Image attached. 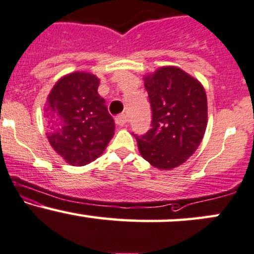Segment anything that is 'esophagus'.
<instances>
[{
    "label": "esophagus",
    "mask_w": 254,
    "mask_h": 254,
    "mask_svg": "<svg viewBox=\"0 0 254 254\" xmlns=\"http://www.w3.org/2000/svg\"><path fill=\"white\" fill-rule=\"evenodd\" d=\"M116 124L118 127H125L127 124V118L125 114H119V116L116 117Z\"/></svg>",
    "instance_id": "34e87169"
}]
</instances>
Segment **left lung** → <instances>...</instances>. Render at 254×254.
Returning a JSON list of instances; mask_svg holds the SVG:
<instances>
[{"instance_id":"1","label":"left lung","mask_w":254,"mask_h":254,"mask_svg":"<svg viewBox=\"0 0 254 254\" xmlns=\"http://www.w3.org/2000/svg\"><path fill=\"white\" fill-rule=\"evenodd\" d=\"M152 129L133 135L141 155L160 170L181 165L199 147L207 125L204 86L178 67H161L144 78Z\"/></svg>"}]
</instances>
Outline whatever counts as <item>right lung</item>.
<instances>
[{
    "instance_id": "add662e5",
    "label": "right lung",
    "mask_w": 254,
    "mask_h": 254,
    "mask_svg": "<svg viewBox=\"0 0 254 254\" xmlns=\"http://www.w3.org/2000/svg\"><path fill=\"white\" fill-rule=\"evenodd\" d=\"M100 79L74 72L57 82L44 107L50 146L68 164L83 166L104 153L114 121L97 93Z\"/></svg>"
}]
</instances>
